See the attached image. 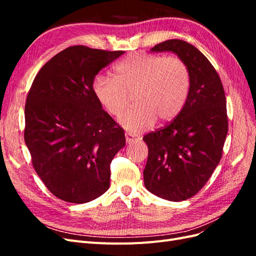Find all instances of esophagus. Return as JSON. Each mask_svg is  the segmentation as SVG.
<instances>
[{
    "mask_svg": "<svg viewBox=\"0 0 256 256\" xmlns=\"http://www.w3.org/2000/svg\"><path fill=\"white\" fill-rule=\"evenodd\" d=\"M125 136H126V143H127V144H131V143H132L134 141H136V138H134L132 134H125Z\"/></svg>",
    "mask_w": 256,
    "mask_h": 256,
    "instance_id": "34e87169",
    "label": "esophagus"
}]
</instances>
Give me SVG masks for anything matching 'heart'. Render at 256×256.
I'll return each instance as SVG.
<instances>
[{"label": "heart", "mask_w": 256, "mask_h": 256, "mask_svg": "<svg viewBox=\"0 0 256 256\" xmlns=\"http://www.w3.org/2000/svg\"><path fill=\"white\" fill-rule=\"evenodd\" d=\"M189 72L175 56L161 58L136 52L114 68V79L99 74L92 81V92L111 115L118 116L134 94V106L118 122L132 134L150 129L157 118L170 122L180 114L189 92Z\"/></svg>", "instance_id": "1"}]
</instances>
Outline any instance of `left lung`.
I'll list each match as a JSON object with an SVG mask.
<instances>
[{
    "mask_svg": "<svg viewBox=\"0 0 256 256\" xmlns=\"http://www.w3.org/2000/svg\"><path fill=\"white\" fill-rule=\"evenodd\" d=\"M150 51L176 54L189 72L188 96L180 114L143 138L148 146L143 171L146 189L180 202L196 194L219 164L228 130L226 99L216 69L193 44L168 40Z\"/></svg>",
    "mask_w": 256,
    "mask_h": 256,
    "instance_id": "1",
    "label": "left lung"
}]
</instances>
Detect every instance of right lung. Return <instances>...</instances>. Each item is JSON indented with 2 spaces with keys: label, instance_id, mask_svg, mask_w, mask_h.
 Instances as JSON below:
<instances>
[{
  "label": "right lung",
  "instance_id": "1",
  "mask_svg": "<svg viewBox=\"0 0 256 256\" xmlns=\"http://www.w3.org/2000/svg\"><path fill=\"white\" fill-rule=\"evenodd\" d=\"M124 53L69 47L42 67L28 94L24 141L33 166L65 202L88 203L110 187V164L126 138L92 85Z\"/></svg>",
  "mask_w": 256,
  "mask_h": 256
}]
</instances>
